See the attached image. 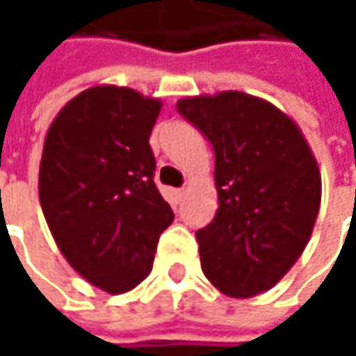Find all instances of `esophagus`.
Listing matches in <instances>:
<instances>
[{"instance_id":"34e87169","label":"esophagus","mask_w":356,"mask_h":356,"mask_svg":"<svg viewBox=\"0 0 356 356\" xmlns=\"http://www.w3.org/2000/svg\"><path fill=\"white\" fill-rule=\"evenodd\" d=\"M174 196H176V202H182V200H184V196H186V190H184V188L176 190V192H174Z\"/></svg>"}]
</instances>
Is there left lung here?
Wrapping results in <instances>:
<instances>
[{
    "instance_id": "obj_1",
    "label": "left lung",
    "mask_w": 356,
    "mask_h": 356,
    "mask_svg": "<svg viewBox=\"0 0 356 356\" xmlns=\"http://www.w3.org/2000/svg\"><path fill=\"white\" fill-rule=\"evenodd\" d=\"M216 154L218 212L196 232L202 271L229 297L271 289L309 243L321 174L303 132L275 104L239 90L176 103Z\"/></svg>"
}]
</instances>
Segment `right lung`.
I'll return each mask as SVG.
<instances>
[{
    "instance_id": "right-lung-1",
    "label": "right lung",
    "mask_w": 356,
    "mask_h": 356,
    "mask_svg": "<svg viewBox=\"0 0 356 356\" xmlns=\"http://www.w3.org/2000/svg\"><path fill=\"white\" fill-rule=\"evenodd\" d=\"M162 101L97 85L51 122L39 164V202L69 266L111 295L152 271L160 234L174 222L154 184L148 144Z\"/></svg>"
}]
</instances>
